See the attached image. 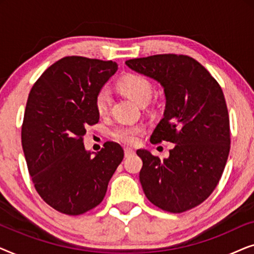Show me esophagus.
Here are the masks:
<instances>
[{
	"label": "esophagus",
	"mask_w": 254,
	"mask_h": 254,
	"mask_svg": "<svg viewBox=\"0 0 254 254\" xmlns=\"http://www.w3.org/2000/svg\"><path fill=\"white\" fill-rule=\"evenodd\" d=\"M124 150H125V156H126V157H128V156L135 154V151H134L131 148H125Z\"/></svg>",
	"instance_id": "1"
}]
</instances>
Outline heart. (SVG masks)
I'll return each instance as SVG.
<instances>
[{"mask_svg": "<svg viewBox=\"0 0 254 254\" xmlns=\"http://www.w3.org/2000/svg\"><path fill=\"white\" fill-rule=\"evenodd\" d=\"M118 88L121 92L133 99L135 103L147 104L151 98L152 86L147 78L141 75H128L124 77L118 84ZM111 92L107 88L100 89L96 96L95 105L100 114H105L111 105ZM144 130V127L141 125H120L113 128L111 135L114 140L123 142V143L131 144L137 140L138 134Z\"/></svg>", "mask_w": 254, "mask_h": 254, "instance_id": "1", "label": "heart"}]
</instances>
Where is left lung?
<instances>
[{
	"label": "left lung",
	"mask_w": 254,
	"mask_h": 254,
	"mask_svg": "<svg viewBox=\"0 0 254 254\" xmlns=\"http://www.w3.org/2000/svg\"><path fill=\"white\" fill-rule=\"evenodd\" d=\"M126 64L164 89L165 110L150 142L175 143L164 159L145 149L136 151L143 162L140 183L145 196L170 213L192 209L210 195L227 164L230 127L223 91L186 55H152Z\"/></svg>",
	"instance_id": "8db88e82"
}]
</instances>
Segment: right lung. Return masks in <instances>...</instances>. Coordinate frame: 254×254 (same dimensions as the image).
<instances>
[{
    "label": "right lung",
    "mask_w": 254,
    "mask_h": 254,
    "mask_svg": "<svg viewBox=\"0 0 254 254\" xmlns=\"http://www.w3.org/2000/svg\"><path fill=\"white\" fill-rule=\"evenodd\" d=\"M118 65L82 57H65L47 68L27 98L22 145L31 179L43 200L67 215L85 213L102 202L124 158L116 142L95 154L83 136L97 124L96 96Z\"/></svg>",
    "instance_id": "right-lung-1"
}]
</instances>
